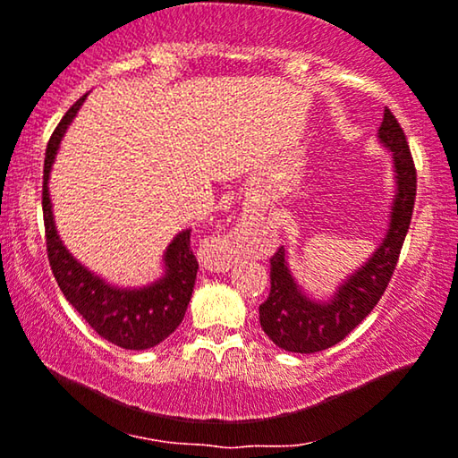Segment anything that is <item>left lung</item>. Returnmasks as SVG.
Masks as SVG:
<instances>
[{
    "label": "left lung",
    "mask_w": 458,
    "mask_h": 458,
    "mask_svg": "<svg viewBox=\"0 0 458 458\" xmlns=\"http://www.w3.org/2000/svg\"><path fill=\"white\" fill-rule=\"evenodd\" d=\"M379 140L394 152L398 193L392 206L390 229L367 265L356 271L329 302H315L306 298L292 279L284 246L271 256V292L259 309L260 325L287 352L312 354L342 342L377 306L396 271L415 208L417 168L404 131L390 108L384 110Z\"/></svg>",
    "instance_id": "obj_1"
}]
</instances>
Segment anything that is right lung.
Listing matches in <instances>:
<instances>
[{
    "instance_id": "1",
    "label": "right lung",
    "mask_w": 458,
    "mask_h": 458,
    "mask_svg": "<svg viewBox=\"0 0 458 458\" xmlns=\"http://www.w3.org/2000/svg\"><path fill=\"white\" fill-rule=\"evenodd\" d=\"M83 99L85 96L68 108L47 141L41 191L47 260L62 293L98 335L127 350L154 348L179 327L190 304L198 273V260L190 246L191 231H181L174 237L165 254L166 275L158 284L143 287V290H116V287L106 285L98 275L87 271L68 254L54 227L47 179L62 135Z\"/></svg>"
}]
</instances>
